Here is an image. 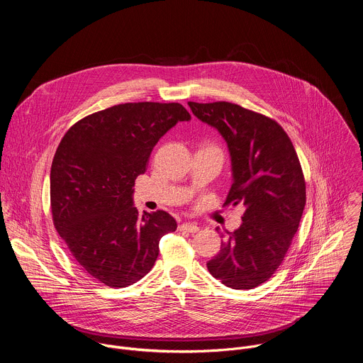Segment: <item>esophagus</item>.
<instances>
[{"instance_id":"34e87169","label":"esophagus","mask_w":363,"mask_h":363,"mask_svg":"<svg viewBox=\"0 0 363 363\" xmlns=\"http://www.w3.org/2000/svg\"><path fill=\"white\" fill-rule=\"evenodd\" d=\"M199 230V227L195 223H184L179 225V231H185V233H196Z\"/></svg>"}]
</instances>
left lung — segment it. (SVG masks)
<instances>
[{
  "instance_id": "1",
  "label": "left lung",
  "mask_w": 363,
  "mask_h": 363,
  "mask_svg": "<svg viewBox=\"0 0 363 363\" xmlns=\"http://www.w3.org/2000/svg\"><path fill=\"white\" fill-rule=\"evenodd\" d=\"M188 105L228 145L234 181L223 206H245L242 224L227 233L206 267L231 289H254L276 273L298 228L306 205L298 157L284 129L266 115L230 101Z\"/></svg>"
}]
</instances>
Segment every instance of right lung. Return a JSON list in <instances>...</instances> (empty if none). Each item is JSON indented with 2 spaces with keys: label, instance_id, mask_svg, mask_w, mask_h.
I'll use <instances>...</instances> for the list:
<instances>
[{
  "label": "right lung",
  "instance_id": "add662e5",
  "mask_svg": "<svg viewBox=\"0 0 363 363\" xmlns=\"http://www.w3.org/2000/svg\"><path fill=\"white\" fill-rule=\"evenodd\" d=\"M189 119L181 103H122L63 136L50 172L51 214L76 263L97 281L136 283L157 262L160 240L177 230L167 211L139 214L132 194L153 146Z\"/></svg>",
  "mask_w": 363,
  "mask_h": 363
}]
</instances>
